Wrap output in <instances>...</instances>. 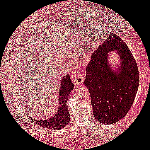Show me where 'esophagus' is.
Here are the masks:
<instances>
[{
  "label": "esophagus",
  "mask_w": 150,
  "mask_h": 150,
  "mask_svg": "<svg viewBox=\"0 0 150 150\" xmlns=\"http://www.w3.org/2000/svg\"><path fill=\"white\" fill-rule=\"evenodd\" d=\"M85 77L80 74H78L75 76V83L77 85L81 84L82 82L84 81Z\"/></svg>",
  "instance_id": "esophagus-1"
}]
</instances>
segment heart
Returning <instances> with one entry per match:
<instances>
[{
  "label": "heart",
  "mask_w": 150,
  "mask_h": 150,
  "mask_svg": "<svg viewBox=\"0 0 150 150\" xmlns=\"http://www.w3.org/2000/svg\"><path fill=\"white\" fill-rule=\"evenodd\" d=\"M80 59L82 63H86L88 61V57L86 52H82L80 55Z\"/></svg>",
  "instance_id": "obj_1"
}]
</instances>
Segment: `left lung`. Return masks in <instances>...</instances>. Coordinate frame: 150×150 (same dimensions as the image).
<instances>
[{
	"label": "left lung",
	"instance_id": "1",
	"mask_svg": "<svg viewBox=\"0 0 150 150\" xmlns=\"http://www.w3.org/2000/svg\"><path fill=\"white\" fill-rule=\"evenodd\" d=\"M92 54L83 83L91 96L93 115L100 123L112 124L124 118L131 108L139 85L135 59L126 43L115 33ZM118 50L121 65L116 72L110 68L107 53Z\"/></svg>",
	"mask_w": 150,
	"mask_h": 150
}]
</instances>
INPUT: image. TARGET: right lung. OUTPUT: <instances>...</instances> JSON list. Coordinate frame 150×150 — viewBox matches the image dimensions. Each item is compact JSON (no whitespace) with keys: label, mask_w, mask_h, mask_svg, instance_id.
Segmentation results:
<instances>
[{"label":"right lung","mask_w":150,"mask_h":150,"mask_svg":"<svg viewBox=\"0 0 150 150\" xmlns=\"http://www.w3.org/2000/svg\"><path fill=\"white\" fill-rule=\"evenodd\" d=\"M74 87L68 74L65 75L60 85L59 91L58 110L54 115L45 120H36L31 118L32 121L41 127L50 129L59 130L65 127L70 120L68 108L67 106L69 95Z\"/></svg>","instance_id":"obj_1"}]
</instances>
